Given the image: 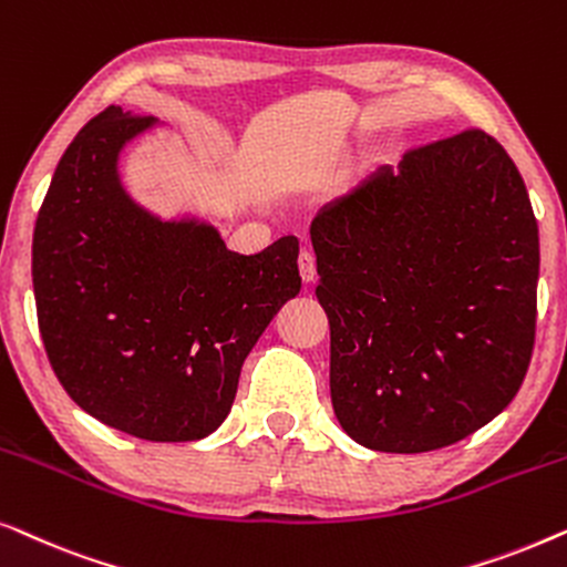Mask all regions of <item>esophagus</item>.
<instances>
[{"instance_id":"34e87169","label":"esophagus","mask_w":567,"mask_h":567,"mask_svg":"<svg viewBox=\"0 0 567 567\" xmlns=\"http://www.w3.org/2000/svg\"><path fill=\"white\" fill-rule=\"evenodd\" d=\"M299 274H301V281H315L317 278V260H315V252L312 250H301L299 255Z\"/></svg>"}]
</instances>
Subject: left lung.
I'll list each match as a JSON object with an SVG mask.
<instances>
[{
  "label": "left lung",
  "instance_id": "8db88e82",
  "mask_svg": "<svg viewBox=\"0 0 567 567\" xmlns=\"http://www.w3.org/2000/svg\"><path fill=\"white\" fill-rule=\"evenodd\" d=\"M330 398L355 444L421 454L503 413L532 361L539 231L514 159L462 131L315 216Z\"/></svg>",
  "mask_w": 567,
  "mask_h": 567
}]
</instances>
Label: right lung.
<instances>
[{"label": "right lung", "instance_id": "obj_1", "mask_svg": "<svg viewBox=\"0 0 567 567\" xmlns=\"http://www.w3.org/2000/svg\"><path fill=\"white\" fill-rule=\"evenodd\" d=\"M154 126L111 105L59 159L33 231L38 328L84 413L144 441H198L229 415L247 353L299 293V239L239 255L214 224L136 204L118 159Z\"/></svg>", "mask_w": 567, "mask_h": 567}]
</instances>
